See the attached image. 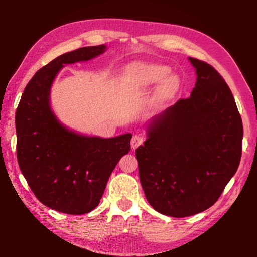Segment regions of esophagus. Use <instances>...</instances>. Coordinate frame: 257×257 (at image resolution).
I'll use <instances>...</instances> for the list:
<instances>
[{
	"mask_svg": "<svg viewBox=\"0 0 257 257\" xmlns=\"http://www.w3.org/2000/svg\"><path fill=\"white\" fill-rule=\"evenodd\" d=\"M143 142H144V138L141 135H133L132 141H130V147H132V150H136L139 145L143 144Z\"/></svg>",
	"mask_w": 257,
	"mask_h": 257,
	"instance_id": "esophagus-1",
	"label": "esophagus"
}]
</instances>
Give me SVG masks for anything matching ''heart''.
<instances>
[{
	"instance_id": "heart-1",
	"label": "heart",
	"mask_w": 257,
	"mask_h": 257,
	"mask_svg": "<svg viewBox=\"0 0 257 257\" xmlns=\"http://www.w3.org/2000/svg\"><path fill=\"white\" fill-rule=\"evenodd\" d=\"M133 72L138 78L142 85L149 86L160 81L165 76L164 80L161 81L158 87V94L160 97H168L175 94L179 86L178 78L173 75L168 77L167 75L170 72V69L161 64H137L133 68Z\"/></svg>"
}]
</instances>
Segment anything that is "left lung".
<instances>
[{
    "label": "left lung",
    "instance_id": "8db88e82",
    "mask_svg": "<svg viewBox=\"0 0 257 257\" xmlns=\"http://www.w3.org/2000/svg\"><path fill=\"white\" fill-rule=\"evenodd\" d=\"M196 84L155 116L135 151L146 199L161 214L185 217L207 210L240 163L242 121L222 76L189 58Z\"/></svg>",
    "mask_w": 257,
    "mask_h": 257
}]
</instances>
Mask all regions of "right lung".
Listing matches in <instances>:
<instances>
[{
    "mask_svg": "<svg viewBox=\"0 0 257 257\" xmlns=\"http://www.w3.org/2000/svg\"><path fill=\"white\" fill-rule=\"evenodd\" d=\"M105 45L68 52L40 69L26 86L16 112L17 158L38 201L80 215L93 211L116 163L130 151L132 135L84 136L61 124L50 106L51 86L64 64L88 61Z\"/></svg>",
    "mask_w": 257,
    "mask_h": 257,
    "instance_id": "add662e5",
    "label": "right lung"
}]
</instances>
